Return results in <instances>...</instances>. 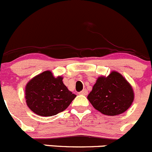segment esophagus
<instances>
[{"label":"esophagus","instance_id":"obj_1","mask_svg":"<svg viewBox=\"0 0 152 152\" xmlns=\"http://www.w3.org/2000/svg\"><path fill=\"white\" fill-rule=\"evenodd\" d=\"M79 94H82V95H87L88 94V91L86 89H83L81 91H80Z\"/></svg>","mask_w":152,"mask_h":152}]
</instances>
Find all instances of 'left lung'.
<instances>
[{
	"instance_id": "obj_1",
	"label": "left lung",
	"mask_w": 152,
	"mask_h": 152,
	"mask_svg": "<svg viewBox=\"0 0 152 152\" xmlns=\"http://www.w3.org/2000/svg\"><path fill=\"white\" fill-rule=\"evenodd\" d=\"M94 109L110 116L121 115L127 110L134 100V91L125 78L117 72L109 76L100 77L88 95Z\"/></svg>"
}]
</instances>
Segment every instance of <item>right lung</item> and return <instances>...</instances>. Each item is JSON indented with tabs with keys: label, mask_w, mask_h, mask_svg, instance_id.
<instances>
[{
	"label": "right lung",
	"mask_w": 152,
	"mask_h": 152,
	"mask_svg": "<svg viewBox=\"0 0 152 152\" xmlns=\"http://www.w3.org/2000/svg\"><path fill=\"white\" fill-rule=\"evenodd\" d=\"M63 77H55L46 71L33 77L26 86V104L36 115L53 116L65 110L76 95L63 83Z\"/></svg>",
	"instance_id": "1"
}]
</instances>
